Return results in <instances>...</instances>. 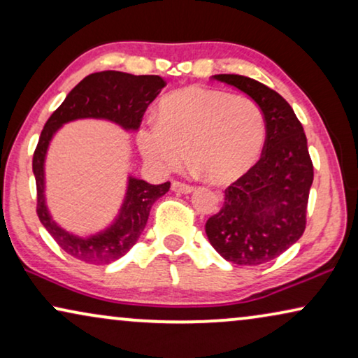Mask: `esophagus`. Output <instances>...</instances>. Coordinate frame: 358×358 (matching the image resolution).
<instances>
[{"mask_svg": "<svg viewBox=\"0 0 358 358\" xmlns=\"http://www.w3.org/2000/svg\"><path fill=\"white\" fill-rule=\"evenodd\" d=\"M171 189H173L174 192H178V194H190L194 190L192 185L179 182V180H174V182L171 184Z\"/></svg>", "mask_w": 358, "mask_h": 358, "instance_id": "esophagus-1", "label": "esophagus"}]
</instances>
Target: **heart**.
<instances>
[{"label": "heart", "instance_id": "1", "mask_svg": "<svg viewBox=\"0 0 358 358\" xmlns=\"http://www.w3.org/2000/svg\"><path fill=\"white\" fill-rule=\"evenodd\" d=\"M141 153L159 171L189 158L213 184L246 176L266 145V119L256 102L227 91L185 87L159 102L156 125L138 134Z\"/></svg>", "mask_w": 358, "mask_h": 358}]
</instances>
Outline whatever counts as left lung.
Here are the masks:
<instances>
[{
  "label": "left lung",
  "instance_id": "obj_1",
  "mask_svg": "<svg viewBox=\"0 0 358 358\" xmlns=\"http://www.w3.org/2000/svg\"><path fill=\"white\" fill-rule=\"evenodd\" d=\"M248 94L266 119V145L257 164L224 190L222 210L205 233L220 256L238 266H259L301 238L313 184V163L300 120L283 97L252 78L215 75Z\"/></svg>",
  "mask_w": 358,
  "mask_h": 358
}]
</instances>
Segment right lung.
I'll return each instance as SVG.
<instances>
[{"label":"right lung","instance_id":"obj_1","mask_svg":"<svg viewBox=\"0 0 358 358\" xmlns=\"http://www.w3.org/2000/svg\"><path fill=\"white\" fill-rule=\"evenodd\" d=\"M164 86L166 81L156 75L135 76L110 70L92 73L68 92L65 101L43 127L32 159L37 185V215L58 246L78 261L97 266L125 256L143 233L153 203L168 192L171 182L153 185L129 176L124 202L114 222L91 236H78L63 229L48 212L45 202L48 145L60 127L78 119L109 120L127 131L138 130L146 107Z\"/></svg>","mask_w":358,"mask_h":358}]
</instances>
